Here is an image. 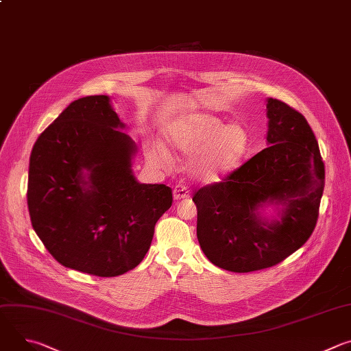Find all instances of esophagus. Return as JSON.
Segmentation results:
<instances>
[{
	"mask_svg": "<svg viewBox=\"0 0 351 351\" xmlns=\"http://www.w3.org/2000/svg\"><path fill=\"white\" fill-rule=\"evenodd\" d=\"M190 194H189V190L186 186L183 184H179L173 189V198L175 199H183V198H187Z\"/></svg>",
	"mask_w": 351,
	"mask_h": 351,
	"instance_id": "esophagus-1",
	"label": "esophagus"
}]
</instances>
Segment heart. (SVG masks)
Instances as JSON below:
<instances>
[{"label": "heart", "instance_id": "1", "mask_svg": "<svg viewBox=\"0 0 351 351\" xmlns=\"http://www.w3.org/2000/svg\"><path fill=\"white\" fill-rule=\"evenodd\" d=\"M167 141L175 153L197 154L193 173L204 182H219L237 171L250 152V134L241 125H226L219 118L194 112L167 126Z\"/></svg>", "mask_w": 351, "mask_h": 351}]
</instances>
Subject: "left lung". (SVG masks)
<instances>
[{"label": "left lung", "instance_id": "obj_1", "mask_svg": "<svg viewBox=\"0 0 351 351\" xmlns=\"http://www.w3.org/2000/svg\"><path fill=\"white\" fill-rule=\"evenodd\" d=\"M268 147L222 182L194 193L197 239L206 257L230 272L282 263L317 225L325 165L306 118L267 98ZM274 206L268 219L263 210Z\"/></svg>", "mask_w": 351, "mask_h": 351}]
</instances>
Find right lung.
Wrapping results in <instances>:
<instances>
[{
	"mask_svg": "<svg viewBox=\"0 0 351 351\" xmlns=\"http://www.w3.org/2000/svg\"><path fill=\"white\" fill-rule=\"evenodd\" d=\"M108 95L71 103L33 145L27 207L34 232L60 264L111 278L136 268L172 206L165 184L138 183L137 145Z\"/></svg>",
	"mask_w": 351,
	"mask_h": 351,
	"instance_id": "add662e5",
	"label": "right lung"
}]
</instances>
